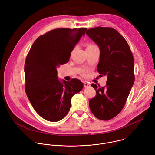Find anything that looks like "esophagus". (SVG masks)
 Segmentation results:
<instances>
[{"label":"esophagus","instance_id":"1","mask_svg":"<svg viewBox=\"0 0 155 155\" xmlns=\"http://www.w3.org/2000/svg\"><path fill=\"white\" fill-rule=\"evenodd\" d=\"M83 84H84V87H90L91 86L90 84L88 83V82H84Z\"/></svg>","mask_w":155,"mask_h":155}]
</instances>
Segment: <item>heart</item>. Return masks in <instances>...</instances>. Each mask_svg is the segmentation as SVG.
<instances>
[{"mask_svg":"<svg viewBox=\"0 0 155 155\" xmlns=\"http://www.w3.org/2000/svg\"><path fill=\"white\" fill-rule=\"evenodd\" d=\"M95 45H93V44H88L87 46V47H92V46H94Z\"/></svg>","mask_w":155,"mask_h":155,"instance_id":"1","label":"heart"}]
</instances>
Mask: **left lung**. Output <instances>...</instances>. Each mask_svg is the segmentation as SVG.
<instances>
[{
  "mask_svg": "<svg viewBox=\"0 0 155 155\" xmlns=\"http://www.w3.org/2000/svg\"><path fill=\"white\" fill-rule=\"evenodd\" d=\"M86 34L100 49L97 70L107 77L105 86L91 84L96 96L90 100V108L97 118L109 120L121 111L134 84V58L126 40L112 28H91Z\"/></svg>",
  "mask_w": 155,
  "mask_h": 155,
  "instance_id": "1",
  "label": "left lung"
}]
</instances>
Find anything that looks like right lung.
<instances>
[{
	"mask_svg": "<svg viewBox=\"0 0 155 155\" xmlns=\"http://www.w3.org/2000/svg\"><path fill=\"white\" fill-rule=\"evenodd\" d=\"M86 28H61L38 37L26 57L25 74L27 96L36 112L45 120L63 119L71 107V99L83 84L78 79L60 80L57 68L67 63Z\"/></svg>",
	"mask_w": 155,
	"mask_h": 155,
	"instance_id": "right-lung-1",
	"label": "right lung"
}]
</instances>
